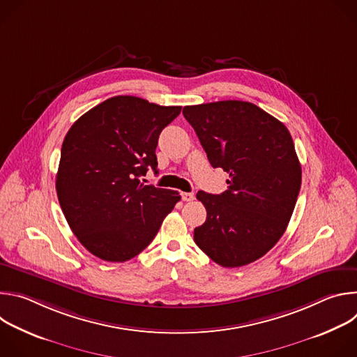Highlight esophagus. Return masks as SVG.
I'll list each match as a JSON object with an SVG mask.
<instances>
[{"label":"esophagus","mask_w":357,"mask_h":357,"mask_svg":"<svg viewBox=\"0 0 357 357\" xmlns=\"http://www.w3.org/2000/svg\"><path fill=\"white\" fill-rule=\"evenodd\" d=\"M195 199V195L192 192H183L182 193V200L183 202H192Z\"/></svg>","instance_id":"34e87169"}]
</instances>
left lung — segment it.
Here are the masks:
<instances>
[{
  "label": "left lung",
  "mask_w": 357,
  "mask_h": 357,
  "mask_svg": "<svg viewBox=\"0 0 357 357\" xmlns=\"http://www.w3.org/2000/svg\"><path fill=\"white\" fill-rule=\"evenodd\" d=\"M182 113L211 165L230 178L220 195L197 192L208 218L195 229V243L226 268L261 259L284 234L301 189L289 131L248 101L186 106Z\"/></svg>",
  "instance_id": "left-lung-1"
}]
</instances>
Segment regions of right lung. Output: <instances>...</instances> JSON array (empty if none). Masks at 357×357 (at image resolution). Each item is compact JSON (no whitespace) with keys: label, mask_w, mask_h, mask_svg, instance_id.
I'll return each mask as SVG.
<instances>
[{"label":"right lung","mask_w":357,"mask_h":357,"mask_svg":"<svg viewBox=\"0 0 357 357\" xmlns=\"http://www.w3.org/2000/svg\"><path fill=\"white\" fill-rule=\"evenodd\" d=\"M181 109L116 96L68 131L58 199L72 231L93 256L112 263L131 260L154 240L181 200L176 190L139 181L148 168L157 174L158 137Z\"/></svg>","instance_id":"1"}]
</instances>
